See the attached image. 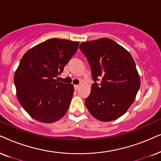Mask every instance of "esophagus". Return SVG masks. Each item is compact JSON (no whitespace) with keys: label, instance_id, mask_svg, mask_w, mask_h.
<instances>
[{"label":"esophagus","instance_id":"esophagus-1","mask_svg":"<svg viewBox=\"0 0 161 161\" xmlns=\"http://www.w3.org/2000/svg\"><path fill=\"white\" fill-rule=\"evenodd\" d=\"M79 87V85H74V88L75 90H78Z\"/></svg>","mask_w":161,"mask_h":161}]
</instances>
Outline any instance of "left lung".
Masks as SVG:
<instances>
[{"mask_svg": "<svg viewBox=\"0 0 161 161\" xmlns=\"http://www.w3.org/2000/svg\"><path fill=\"white\" fill-rule=\"evenodd\" d=\"M79 49L88 61L95 82L85 99L87 110L98 120L118 119L134 103L140 87V76L131 55L108 38L82 42ZM99 78L101 84H97Z\"/></svg>", "mask_w": 161, "mask_h": 161, "instance_id": "obj_1", "label": "left lung"}]
</instances>
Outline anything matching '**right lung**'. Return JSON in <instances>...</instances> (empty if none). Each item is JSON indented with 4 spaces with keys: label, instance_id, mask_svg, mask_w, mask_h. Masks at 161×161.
<instances>
[{
    "label": "right lung",
    "instance_id": "right-lung-1",
    "mask_svg": "<svg viewBox=\"0 0 161 161\" xmlns=\"http://www.w3.org/2000/svg\"><path fill=\"white\" fill-rule=\"evenodd\" d=\"M79 42L50 38L22 56L14 76L18 100L30 117L52 123L64 117L74 95L73 84L55 78L77 51Z\"/></svg>",
    "mask_w": 161,
    "mask_h": 161
}]
</instances>
